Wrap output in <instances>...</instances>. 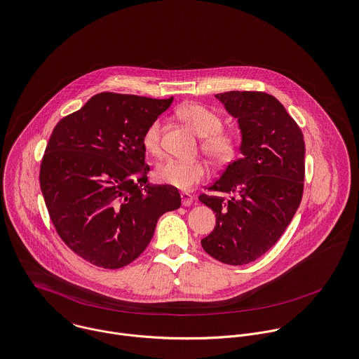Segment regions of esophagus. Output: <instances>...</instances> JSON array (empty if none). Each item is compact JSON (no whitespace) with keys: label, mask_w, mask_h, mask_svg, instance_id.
I'll return each mask as SVG.
<instances>
[{"label":"esophagus","mask_w":359,"mask_h":359,"mask_svg":"<svg viewBox=\"0 0 359 359\" xmlns=\"http://www.w3.org/2000/svg\"><path fill=\"white\" fill-rule=\"evenodd\" d=\"M180 197H182V204H183V207H190V205L193 204V201H194L193 196L189 194V193H182Z\"/></svg>","instance_id":"obj_1"}]
</instances>
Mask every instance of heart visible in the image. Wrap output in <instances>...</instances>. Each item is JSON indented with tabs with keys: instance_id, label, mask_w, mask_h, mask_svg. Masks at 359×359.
Here are the masks:
<instances>
[{
	"instance_id": "b5f03b06",
	"label": "heart",
	"mask_w": 359,
	"mask_h": 359,
	"mask_svg": "<svg viewBox=\"0 0 359 359\" xmlns=\"http://www.w3.org/2000/svg\"><path fill=\"white\" fill-rule=\"evenodd\" d=\"M177 116L201 137L203 152L217 165L231 162L238 152V137L229 130L222 129V118L201 104H190L177 109ZM163 123L155 119L148 125L143 135L144 151L151 156L161 154ZM154 177L158 183L177 189L191 190L207 177V166L200 161L166 159L156 166Z\"/></svg>"
}]
</instances>
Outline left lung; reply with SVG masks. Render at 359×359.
Returning a JSON list of instances; mask_svg holds the SVG:
<instances>
[{
  "label": "left lung",
  "instance_id": "1",
  "mask_svg": "<svg viewBox=\"0 0 359 359\" xmlns=\"http://www.w3.org/2000/svg\"><path fill=\"white\" fill-rule=\"evenodd\" d=\"M238 122L241 158L229 163L201 194L216 214L214 231L201 240L207 254L227 265H245L269 251L297 212L305 176V143L295 121L273 95L262 91L216 94Z\"/></svg>",
  "mask_w": 359,
  "mask_h": 359
}]
</instances>
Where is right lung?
Here are the masks:
<instances>
[{"label": "right lung", "instance_id": "add662e5", "mask_svg": "<svg viewBox=\"0 0 359 359\" xmlns=\"http://www.w3.org/2000/svg\"><path fill=\"white\" fill-rule=\"evenodd\" d=\"M172 101L100 93L53 130L40 166L41 193L60 237L95 266L133 262L158 219L182 204L177 189L147 184L142 143Z\"/></svg>", "mask_w": 359, "mask_h": 359}]
</instances>
